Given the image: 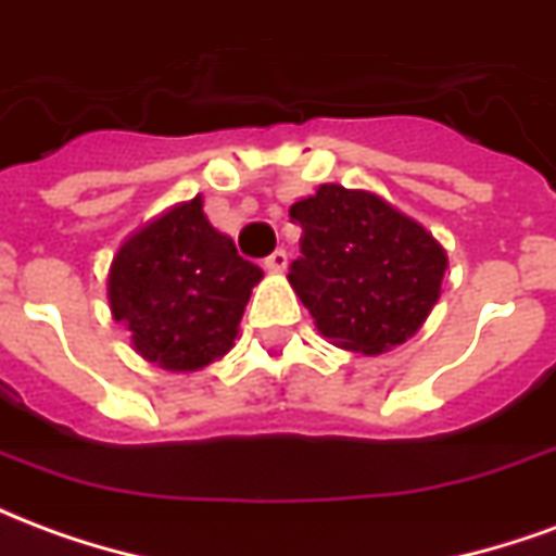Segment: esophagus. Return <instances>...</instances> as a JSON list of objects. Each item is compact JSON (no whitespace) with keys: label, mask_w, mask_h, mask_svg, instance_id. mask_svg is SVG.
<instances>
[{"label":"esophagus","mask_w":556,"mask_h":556,"mask_svg":"<svg viewBox=\"0 0 556 556\" xmlns=\"http://www.w3.org/2000/svg\"><path fill=\"white\" fill-rule=\"evenodd\" d=\"M267 270H274V274H282L286 267H289V253L286 250H274V253L265 258Z\"/></svg>","instance_id":"1"}]
</instances>
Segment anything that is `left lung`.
Masks as SVG:
<instances>
[{"mask_svg":"<svg viewBox=\"0 0 556 556\" xmlns=\"http://www.w3.org/2000/svg\"><path fill=\"white\" fill-rule=\"evenodd\" d=\"M301 258L289 282L337 349L381 354L408 342L441 298L446 250L369 190L321 184L289 207Z\"/></svg>","mask_w":556,"mask_h":556,"instance_id":"8db88e82","label":"left lung"}]
</instances>
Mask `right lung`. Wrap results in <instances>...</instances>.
<instances>
[{
	"label": "right lung",
	"mask_w": 556,
	"mask_h": 556,
	"mask_svg": "<svg viewBox=\"0 0 556 556\" xmlns=\"http://www.w3.org/2000/svg\"><path fill=\"white\" fill-rule=\"evenodd\" d=\"M265 277L202 211V195L163 211L113 255L106 298L130 330L139 357L169 372H195L219 361Z\"/></svg>",
	"instance_id": "right-lung-1"
}]
</instances>
